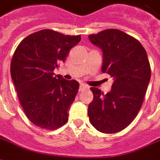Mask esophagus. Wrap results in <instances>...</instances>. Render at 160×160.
I'll list each match as a JSON object with an SVG mask.
<instances>
[{"mask_svg":"<svg viewBox=\"0 0 160 160\" xmlns=\"http://www.w3.org/2000/svg\"><path fill=\"white\" fill-rule=\"evenodd\" d=\"M87 87L85 85V84H80V91H82L84 89H87Z\"/></svg>","mask_w":160,"mask_h":160,"instance_id":"obj_1","label":"esophagus"}]
</instances>
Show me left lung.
<instances>
[{
    "label": "left lung",
    "mask_w": 160,
    "mask_h": 160,
    "mask_svg": "<svg viewBox=\"0 0 160 160\" xmlns=\"http://www.w3.org/2000/svg\"><path fill=\"white\" fill-rule=\"evenodd\" d=\"M89 39L103 50L102 72L114 79L106 94L91 87L89 120L102 133H118L134 121L142 105L151 78L148 55L136 38L120 30H104L89 35Z\"/></svg>",
    "instance_id": "8db88e82"
}]
</instances>
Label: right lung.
I'll return each mask as SVG.
<instances>
[{
    "label": "right lung",
    "instance_id": "right-lung-1",
    "mask_svg": "<svg viewBox=\"0 0 160 160\" xmlns=\"http://www.w3.org/2000/svg\"><path fill=\"white\" fill-rule=\"evenodd\" d=\"M80 39V35L41 30L25 38L13 53L10 72L19 103L27 118L42 129H57L68 120L80 84L54 76V69Z\"/></svg>",
    "mask_w": 160,
    "mask_h": 160
}]
</instances>
